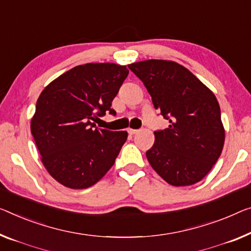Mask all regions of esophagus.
I'll return each instance as SVG.
<instances>
[{
	"mask_svg": "<svg viewBox=\"0 0 251 251\" xmlns=\"http://www.w3.org/2000/svg\"><path fill=\"white\" fill-rule=\"evenodd\" d=\"M137 132H138L137 129H132V128H129V129H128V133L130 134V135H134V134H136Z\"/></svg>",
	"mask_w": 251,
	"mask_h": 251,
	"instance_id": "34e87169",
	"label": "esophagus"
}]
</instances>
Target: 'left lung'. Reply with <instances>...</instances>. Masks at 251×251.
Returning a JSON list of instances; mask_svg holds the SVG:
<instances>
[{
    "label": "left lung",
    "instance_id": "8db88e82",
    "mask_svg": "<svg viewBox=\"0 0 251 251\" xmlns=\"http://www.w3.org/2000/svg\"><path fill=\"white\" fill-rule=\"evenodd\" d=\"M143 82L153 106L169 121L155 130L147 151L151 167L173 186L201 181L221 155L224 128L214 93L178 63L149 59L128 65Z\"/></svg>",
    "mask_w": 251,
    "mask_h": 251
}]
</instances>
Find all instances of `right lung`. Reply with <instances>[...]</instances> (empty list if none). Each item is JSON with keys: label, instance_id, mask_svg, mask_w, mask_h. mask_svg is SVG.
<instances>
[{"label": "right lung", "instance_id": "add662e5", "mask_svg": "<svg viewBox=\"0 0 251 251\" xmlns=\"http://www.w3.org/2000/svg\"><path fill=\"white\" fill-rule=\"evenodd\" d=\"M128 75L126 66L88 63L67 71L40 93L31 134L42 161L55 180L73 189L98 182L114 166L127 140L93 122L106 111Z\"/></svg>", "mask_w": 251, "mask_h": 251}]
</instances>
